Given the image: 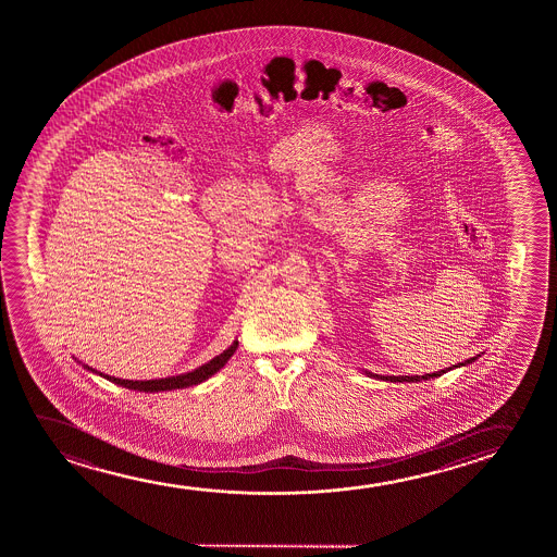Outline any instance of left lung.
Listing matches in <instances>:
<instances>
[{"label":"left lung","mask_w":557,"mask_h":557,"mask_svg":"<svg viewBox=\"0 0 557 557\" xmlns=\"http://www.w3.org/2000/svg\"><path fill=\"white\" fill-rule=\"evenodd\" d=\"M480 358V356H475V358L465 359L462 363H458V366L447 367V369H442V371H435V373H428V374H411V376H407V374H399V376H394V374H389V376H384V374H374L371 373V371H363V373L367 374V376H371V379H379V381H386V382H422V381H430V379H437V376H442L443 373H447V371H450V369H457V367H466L470 366L472 361H475V359Z\"/></svg>","instance_id":"left-lung-1"}]
</instances>
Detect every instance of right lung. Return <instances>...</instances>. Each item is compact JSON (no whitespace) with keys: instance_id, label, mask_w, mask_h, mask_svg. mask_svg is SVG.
I'll use <instances>...</instances> for the list:
<instances>
[{"instance_id":"add662e5","label":"right lung","mask_w":557,"mask_h":557,"mask_svg":"<svg viewBox=\"0 0 557 557\" xmlns=\"http://www.w3.org/2000/svg\"><path fill=\"white\" fill-rule=\"evenodd\" d=\"M237 344L239 343L234 341V343L230 344V348L219 354L216 358L207 361L206 366L198 367V369H194L190 373L176 374V376H168V379H156V381H125V379H115V376H110V374L99 373V371H95V369L89 366H84V369L91 371V373L99 374V376L107 379V381L114 382L117 386L137 389V392H146V394L169 392V389L190 388V386H196V384H201V382H206L207 379H211L214 373H219L222 367L228 363V359L234 356V351L237 350Z\"/></svg>"}]
</instances>
